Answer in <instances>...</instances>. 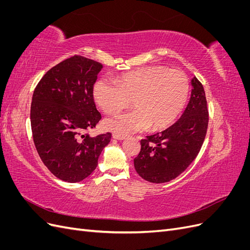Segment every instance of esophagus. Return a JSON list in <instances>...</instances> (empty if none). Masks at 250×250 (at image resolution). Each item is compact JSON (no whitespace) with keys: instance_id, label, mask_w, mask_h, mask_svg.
Returning <instances> with one entry per match:
<instances>
[{"instance_id":"1","label":"esophagus","mask_w":250,"mask_h":250,"mask_svg":"<svg viewBox=\"0 0 250 250\" xmlns=\"http://www.w3.org/2000/svg\"><path fill=\"white\" fill-rule=\"evenodd\" d=\"M112 138L116 139V140H119V141H122V140L125 139V135L118 134V133H113V134H112Z\"/></svg>"}]
</instances>
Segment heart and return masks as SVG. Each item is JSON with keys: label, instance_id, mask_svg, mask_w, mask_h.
<instances>
[{"label": "heart", "instance_id": "heart-1", "mask_svg": "<svg viewBox=\"0 0 250 250\" xmlns=\"http://www.w3.org/2000/svg\"><path fill=\"white\" fill-rule=\"evenodd\" d=\"M190 81L185 72L165 65H149L124 74L117 82L98 79L93 87L96 103L104 112L116 113L131 105L135 110L104 121V128L127 135L150 127H169L184 110Z\"/></svg>", "mask_w": 250, "mask_h": 250}]
</instances>
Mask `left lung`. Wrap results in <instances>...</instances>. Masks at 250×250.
<instances>
[{
  "label": "left lung",
  "mask_w": 250,
  "mask_h": 250,
  "mask_svg": "<svg viewBox=\"0 0 250 250\" xmlns=\"http://www.w3.org/2000/svg\"><path fill=\"white\" fill-rule=\"evenodd\" d=\"M192 95L184 115L167 129L141 140L134 158L139 175L149 183L163 184L176 178L198 155L206 139L208 109L201 82L192 79Z\"/></svg>",
  "instance_id": "1"
}]
</instances>
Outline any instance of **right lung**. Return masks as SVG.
<instances>
[{
	"mask_svg": "<svg viewBox=\"0 0 250 250\" xmlns=\"http://www.w3.org/2000/svg\"><path fill=\"white\" fill-rule=\"evenodd\" d=\"M103 65L74 55L53 66L34 89L30 121L35 148L49 171L67 183L94 172L111 133L87 131L101 120L93 87Z\"/></svg>",
	"mask_w": 250,
	"mask_h": 250,
	"instance_id": "add662e5",
	"label": "right lung"
}]
</instances>
